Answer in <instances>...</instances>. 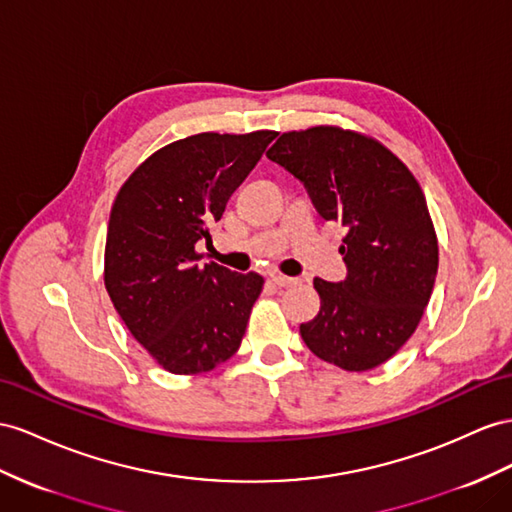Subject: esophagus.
I'll use <instances>...</instances> for the list:
<instances>
[{"mask_svg":"<svg viewBox=\"0 0 512 512\" xmlns=\"http://www.w3.org/2000/svg\"><path fill=\"white\" fill-rule=\"evenodd\" d=\"M270 281H272L274 285H279V287H294V285L300 283V279H296V277H285V274H281V272L270 274Z\"/></svg>","mask_w":512,"mask_h":512,"instance_id":"obj_1","label":"esophagus"}]
</instances>
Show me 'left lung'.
Returning <instances> with one entry per match:
<instances>
[{
  "instance_id": "8db88e82",
  "label": "left lung",
  "mask_w": 512,
  "mask_h": 512,
  "mask_svg": "<svg viewBox=\"0 0 512 512\" xmlns=\"http://www.w3.org/2000/svg\"><path fill=\"white\" fill-rule=\"evenodd\" d=\"M266 155L305 183L324 220L348 229V277L313 279L320 313L300 335L346 372L376 368L409 342L435 285L439 244L422 188L385 144L335 125L285 131Z\"/></svg>"
}]
</instances>
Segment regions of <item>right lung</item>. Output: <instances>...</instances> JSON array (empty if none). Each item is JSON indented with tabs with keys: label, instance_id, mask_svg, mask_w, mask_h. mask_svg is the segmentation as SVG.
Instances as JSON below:
<instances>
[{
	"label": "right lung",
	"instance_id": "add662e5",
	"mask_svg": "<svg viewBox=\"0 0 512 512\" xmlns=\"http://www.w3.org/2000/svg\"><path fill=\"white\" fill-rule=\"evenodd\" d=\"M277 131L188 136L149 155L116 194L103 281L129 333L170 374L214 370L238 352L255 300L257 272L199 264L229 196Z\"/></svg>",
	"mask_w": 512,
	"mask_h": 512
}]
</instances>
